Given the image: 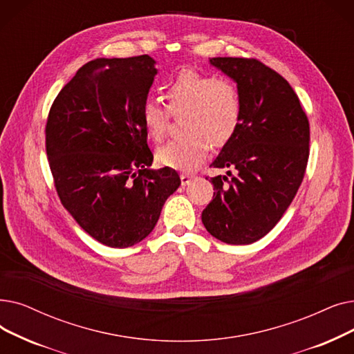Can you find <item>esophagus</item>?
I'll use <instances>...</instances> for the list:
<instances>
[{"label": "esophagus", "mask_w": 354, "mask_h": 354, "mask_svg": "<svg viewBox=\"0 0 354 354\" xmlns=\"http://www.w3.org/2000/svg\"><path fill=\"white\" fill-rule=\"evenodd\" d=\"M192 179H194V175H191V174H180V182H182L183 187L188 185V183H189Z\"/></svg>", "instance_id": "obj_1"}]
</instances>
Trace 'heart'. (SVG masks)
I'll use <instances>...</instances> for the list:
<instances>
[{
	"mask_svg": "<svg viewBox=\"0 0 354 354\" xmlns=\"http://www.w3.org/2000/svg\"><path fill=\"white\" fill-rule=\"evenodd\" d=\"M167 109L156 100H146L142 121L147 136L160 140L171 114L182 117L185 136L158 149V160L178 171H192L209 150L225 146L241 120V98L237 85L228 78H214L195 71H182L165 86Z\"/></svg>",
	"mask_w": 354,
	"mask_h": 354,
	"instance_id": "obj_1",
	"label": "heart"
}]
</instances>
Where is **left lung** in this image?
<instances>
[{"label":"left lung","instance_id":"8db88e82","mask_svg":"<svg viewBox=\"0 0 354 354\" xmlns=\"http://www.w3.org/2000/svg\"><path fill=\"white\" fill-rule=\"evenodd\" d=\"M241 98L240 126L211 167L207 232L227 244H250L278 224L295 198L310 156V122L288 81L257 59L211 57ZM234 174H232L231 172Z\"/></svg>","mask_w":354,"mask_h":354}]
</instances>
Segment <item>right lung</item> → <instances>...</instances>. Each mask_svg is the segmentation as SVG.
Instances as JSON below:
<instances>
[{
  "mask_svg": "<svg viewBox=\"0 0 354 354\" xmlns=\"http://www.w3.org/2000/svg\"><path fill=\"white\" fill-rule=\"evenodd\" d=\"M155 64L149 55L91 60L59 92L46 124L60 203L109 248L146 239L180 185L175 169H149L153 155L142 106L158 73Z\"/></svg>",
  "mask_w": 354,
  "mask_h": 354,
  "instance_id": "1",
  "label": "right lung"
}]
</instances>
